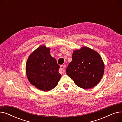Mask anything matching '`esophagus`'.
<instances>
[{"mask_svg": "<svg viewBox=\"0 0 122 122\" xmlns=\"http://www.w3.org/2000/svg\"><path fill=\"white\" fill-rule=\"evenodd\" d=\"M64 68H65V65H61L60 66V69L59 70V73H61V74H62V73L64 72H65Z\"/></svg>", "mask_w": 122, "mask_h": 122, "instance_id": "1", "label": "esophagus"}]
</instances>
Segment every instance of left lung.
<instances>
[{"label": "left lung", "instance_id": "obj_1", "mask_svg": "<svg viewBox=\"0 0 122 122\" xmlns=\"http://www.w3.org/2000/svg\"><path fill=\"white\" fill-rule=\"evenodd\" d=\"M104 65L100 55L87 47L74 51L72 61L66 69V74L78 86L91 88L101 80Z\"/></svg>", "mask_w": 122, "mask_h": 122}]
</instances>
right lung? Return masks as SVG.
<instances>
[{
    "label": "right lung",
    "mask_w": 122,
    "mask_h": 122,
    "mask_svg": "<svg viewBox=\"0 0 122 122\" xmlns=\"http://www.w3.org/2000/svg\"><path fill=\"white\" fill-rule=\"evenodd\" d=\"M50 49L42 46L29 57L26 63V74L31 84L43 91H49L56 87L61 75L60 66L51 56Z\"/></svg>",
    "instance_id": "add662e5"
}]
</instances>
